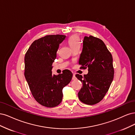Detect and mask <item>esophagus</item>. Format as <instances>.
I'll use <instances>...</instances> for the list:
<instances>
[{
    "label": "esophagus",
    "instance_id": "obj_1",
    "mask_svg": "<svg viewBox=\"0 0 135 135\" xmlns=\"http://www.w3.org/2000/svg\"><path fill=\"white\" fill-rule=\"evenodd\" d=\"M76 75H75V74H73V77H72V80H76Z\"/></svg>",
    "mask_w": 135,
    "mask_h": 135
}]
</instances>
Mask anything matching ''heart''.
Masks as SVG:
<instances>
[{"label": "heart", "mask_w": 135, "mask_h": 135, "mask_svg": "<svg viewBox=\"0 0 135 135\" xmlns=\"http://www.w3.org/2000/svg\"><path fill=\"white\" fill-rule=\"evenodd\" d=\"M68 42L71 46V49L73 48V47L80 46V38L77 35H73L71 36L70 38H69L68 40Z\"/></svg>", "instance_id": "obj_1"}]
</instances>
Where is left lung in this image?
I'll return each instance as SVG.
<instances>
[{
    "label": "left lung",
    "instance_id": "obj_1",
    "mask_svg": "<svg viewBox=\"0 0 135 135\" xmlns=\"http://www.w3.org/2000/svg\"><path fill=\"white\" fill-rule=\"evenodd\" d=\"M79 64L89 72L84 77L76 75L83 84L78 97L82 103L94 105L104 98L113 80L112 55L100 39L85 36Z\"/></svg>",
    "mask_w": 135,
    "mask_h": 135
}]
</instances>
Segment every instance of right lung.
<instances>
[{"mask_svg":"<svg viewBox=\"0 0 135 135\" xmlns=\"http://www.w3.org/2000/svg\"><path fill=\"white\" fill-rule=\"evenodd\" d=\"M66 37L63 35H51L38 38L25 54L26 80L36 101L46 107H55L61 103L62 90L72 78V73L68 69L58 75L51 72L59 44Z\"/></svg>","mask_w":135,"mask_h":135,"instance_id":"add662e5","label":"right lung"}]
</instances>
